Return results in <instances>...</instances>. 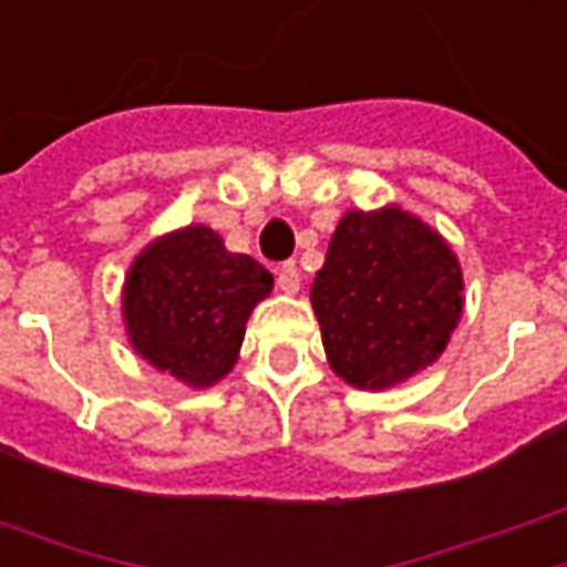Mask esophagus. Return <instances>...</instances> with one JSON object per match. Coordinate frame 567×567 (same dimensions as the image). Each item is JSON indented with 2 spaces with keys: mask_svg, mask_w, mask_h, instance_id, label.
Instances as JSON below:
<instances>
[{
  "mask_svg": "<svg viewBox=\"0 0 567 567\" xmlns=\"http://www.w3.org/2000/svg\"><path fill=\"white\" fill-rule=\"evenodd\" d=\"M276 282H279V288H282L285 295H298V288H300V272L298 267L288 260V264H282L279 267V272H276Z\"/></svg>",
  "mask_w": 567,
  "mask_h": 567,
  "instance_id": "esophagus-1",
  "label": "esophagus"
}]
</instances>
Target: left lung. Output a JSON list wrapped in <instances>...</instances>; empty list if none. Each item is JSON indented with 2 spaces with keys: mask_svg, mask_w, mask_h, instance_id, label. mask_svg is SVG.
<instances>
[{
  "mask_svg": "<svg viewBox=\"0 0 567 567\" xmlns=\"http://www.w3.org/2000/svg\"><path fill=\"white\" fill-rule=\"evenodd\" d=\"M310 300L334 375L384 391L444 353L465 298L444 235L388 204L341 217Z\"/></svg>",
  "mask_w": 567,
  "mask_h": 567,
  "instance_id": "8db88e82",
  "label": "left lung"
}]
</instances>
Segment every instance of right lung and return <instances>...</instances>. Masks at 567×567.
Masks as SVG:
<instances>
[{
    "instance_id": "1",
    "label": "right lung",
    "mask_w": 567,
    "mask_h": 567,
    "mask_svg": "<svg viewBox=\"0 0 567 567\" xmlns=\"http://www.w3.org/2000/svg\"><path fill=\"white\" fill-rule=\"evenodd\" d=\"M272 276L248 254L226 251L207 226L154 238L123 282L126 338L142 360L188 388L233 372L251 310Z\"/></svg>"
}]
</instances>
